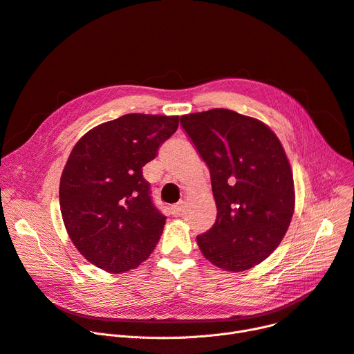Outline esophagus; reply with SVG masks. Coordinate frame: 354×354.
I'll use <instances>...</instances> for the list:
<instances>
[{
    "label": "esophagus",
    "instance_id": "esophagus-1",
    "mask_svg": "<svg viewBox=\"0 0 354 354\" xmlns=\"http://www.w3.org/2000/svg\"><path fill=\"white\" fill-rule=\"evenodd\" d=\"M183 210H184V204H183V203H178V204H176V205L171 207V214L177 217V216H180V214L183 213Z\"/></svg>",
    "mask_w": 354,
    "mask_h": 354
}]
</instances>
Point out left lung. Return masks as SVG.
Segmentation results:
<instances>
[{
    "label": "left lung",
    "mask_w": 354,
    "mask_h": 354,
    "mask_svg": "<svg viewBox=\"0 0 354 354\" xmlns=\"http://www.w3.org/2000/svg\"><path fill=\"white\" fill-rule=\"evenodd\" d=\"M210 169L217 220L197 237L203 256L225 272L253 268L272 254L293 218L292 165L263 121L227 109L181 115Z\"/></svg>",
    "instance_id": "left-lung-1"
}]
</instances>
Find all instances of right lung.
<instances>
[{
  "label": "right lung",
  "instance_id": "add662e5",
  "mask_svg": "<svg viewBox=\"0 0 354 354\" xmlns=\"http://www.w3.org/2000/svg\"><path fill=\"white\" fill-rule=\"evenodd\" d=\"M178 115L126 114L102 122L73 147L59 180L62 221L80 254L120 274L147 260L165 217L142 167L176 133Z\"/></svg>",
  "mask_w": 354,
  "mask_h": 354
}]
</instances>
